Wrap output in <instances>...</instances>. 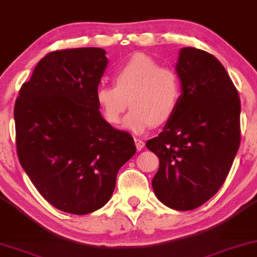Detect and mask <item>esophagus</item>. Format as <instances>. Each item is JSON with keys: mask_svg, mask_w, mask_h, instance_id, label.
<instances>
[{"mask_svg": "<svg viewBox=\"0 0 257 257\" xmlns=\"http://www.w3.org/2000/svg\"><path fill=\"white\" fill-rule=\"evenodd\" d=\"M134 141H135L136 149H138V150H141V149L143 148V147H145V142H143L141 139H139V138H135V139H134Z\"/></svg>", "mask_w": 257, "mask_h": 257, "instance_id": "34e87169", "label": "esophagus"}]
</instances>
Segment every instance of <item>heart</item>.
I'll return each mask as SVG.
<instances>
[{"mask_svg":"<svg viewBox=\"0 0 257 257\" xmlns=\"http://www.w3.org/2000/svg\"><path fill=\"white\" fill-rule=\"evenodd\" d=\"M115 85H100L96 102L109 124L117 125L126 108L124 128L143 133L169 122L182 98V81L172 67H162L146 54H135L114 74Z\"/></svg>","mask_w":257,"mask_h":257,"instance_id":"heart-1","label":"heart"}]
</instances>
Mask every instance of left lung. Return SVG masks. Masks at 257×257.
Segmentation results:
<instances>
[{
    "label": "left lung",
    "mask_w": 257,
    "mask_h": 257,
    "mask_svg": "<svg viewBox=\"0 0 257 257\" xmlns=\"http://www.w3.org/2000/svg\"><path fill=\"white\" fill-rule=\"evenodd\" d=\"M176 70L182 81L179 109L146 146L160 160L156 197L184 211L206 203L227 179L240 147L241 102L224 67L207 51L181 49Z\"/></svg>",
    "instance_id": "obj_1"
}]
</instances>
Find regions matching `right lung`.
Masks as SVG:
<instances>
[{"label": "right lung", "instance_id": "right-lung-1", "mask_svg": "<svg viewBox=\"0 0 257 257\" xmlns=\"http://www.w3.org/2000/svg\"><path fill=\"white\" fill-rule=\"evenodd\" d=\"M107 66L101 48L51 51L15 102L20 163L39 193L66 213L103 207L119 168L136 153L133 136L112 128L98 110L96 90Z\"/></svg>", "mask_w": 257, "mask_h": 257}]
</instances>
